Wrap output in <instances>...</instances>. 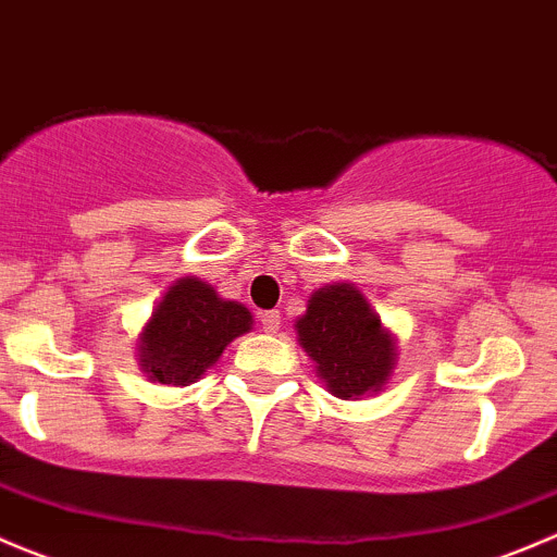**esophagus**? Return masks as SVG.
<instances>
[{
  "label": "esophagus",
  "mask_w": 557,
  "mask_h": 557,
  "mask_svg": "<svg viewBox=\"0 0 557 557\" xmlns=\"http://www.w3.org/2000/svg\"><path fill=\"white\" fill-rule=\"evenodd\" d=\"M260 324L265 333H276L281 327V313L278 311H262L260 313Z\"/></svg>",
  "instance_id": "obj_1"
}]
</instances>
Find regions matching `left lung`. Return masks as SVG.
<instances>
[{"label":"left lung","instance_id":"left-lung-1","mask_svg":"<svg viewBox=\"0 0 557 557\" xmlns=\"http://www.w3.org/2000/svg\"><path fill=\"white\" fill-rule=\"evenodd\" d=\"M295 327L335 398H360L387 382L395 366L393 335L351 284L313 292Z\"/></svg>","mask_w":557,"mask_h":557}]
</instances>
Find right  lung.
Segmentation results:
<instances>
[{
    "mask_svg": "<svg viewBox=\"0 0 557 557\" xmlns=\"http://www.w3.org/2000/svg\"><path fill=\"white\" fill-rule=\"evenodd\" d=\"M246 330H251L249 308L222 300L206 281L181 278L164 292L143 330L140 366L153 382L186 387Z\"/></svg>",
    "mask_w": 557,
    "mask_h": 557,
    "instance_id": "1",
    "label": "right lung"
}]
</instances>
